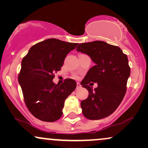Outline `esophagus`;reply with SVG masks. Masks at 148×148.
<instances>
[{"label":"esophagus","mask_w":148,"mask_h":148,"mask_svg":"<svg viewBox=\"0 0 148 148\" xmlns=\"http://www.w3.org/2000/svg\"><path fill=\"white\" fill-rule=\"evenodd\" d=\"M81 84H80L79 83H77V84H76V89H79V88H81Z\"/></svg>","instance_id":"34e87169"}]
</instances>
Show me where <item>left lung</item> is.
Wrapping results in <instances>:
<instances>
[{
    "label": "left lung",
    "mask_w": 148,
    "mask_h": 148,
    "mask_svg": "<svg viewBox=\"0 0 148 148\" xmlns=\"http://www.w3.org/2000/svg\"><path fill=\"white\" fill-rule=\"evenodd\" d=\"M76 51L87 54L95 63L81 82L89 92L81 102L83 114L89 120L106 118L117 109L126 93L130 76L127 55L120 47L103 41L80 44ZM92 82L98 84L94 90L89 86Z\"/></svg>",
    "instance_id": "1"
}]
</instances>
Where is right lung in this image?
<instances>
[{"instance_id":"obj_1","label":"right lung","mask_w":148,"mask_h":148,"mask_svg":"<svg viewBox=\"0 0 148 148\" xmlns=\"http://www.w3.org/2000/svg\"><path fill=\"white\" fill-rule=\"evenodd\" d=\"M77 45L48 39L33 45L21 61L18 79L25 103L31 114L42 121L60 119L64 101L75 90L74 80L67 79L63 84L56 85L53 79L67 53Z\"/></svg>"}]
</instances>
